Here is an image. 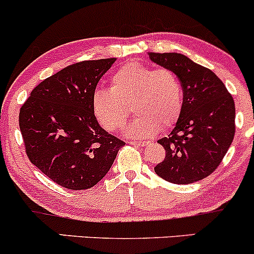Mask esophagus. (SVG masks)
<instances>
[{
	"mask_svg": "<svg viewBox=\"0 0 254 254\" xmlns=\"http://www.w3.org/2000/svg\"><path fill=\"white\" fill-rule=\"evenodd\" d=\"M130 143L133 144V146H137V147H143L146 144H148V141H130Z\"/></svg>",
	"mask_w": 254,
	"mask_h": 254,
	"instance_id": "1",
	"label": "esophagus"
}]
</instances>
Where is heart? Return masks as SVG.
I'll return each mask as SVG.
<instances>
[{"label":"heart","instance_id":"obj_1","mask_svg":"<svg viewBox=\"0 0 254 254\" xmlns=\"http://www.w3.org/2000/svg\"><path fill=\"white\" fill-rule=\"evenodd\" d=\"M131 104L136 118L127 127V135L149 137L178 121L183 108L182 84L170 68L132 61L114 72L111 88L97 89L91 99L94 116L110 132L124 127L129 117L127 105Z\"/></svg>","mask_w":254,"mask_h":254}]
</instances>
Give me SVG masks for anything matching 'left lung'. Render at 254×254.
<instances>
[{"label":"left lung","mask_w":254,"mask_h":254,"mask_svg":"<svg viewBox=\"0 0 254 254\" xmlns=\"http://www.w3.org/2000/svg\"><path fill=\"white\" fill-rule=\"evenodd\" d=\"M149 59L170 68L183 89V108L175 129L158 141L165 159L155 174L175 185L210 176L219 166L235 135L233 96L210 68L178 53H148Z\"/></svg>","instance_id":"8db88e82"}]
</instances>
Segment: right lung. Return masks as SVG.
Segmentation results:
<instances>
[{"label": "right lung", "mask_w": 254, "mask_h": 254, "mask_svg": "<svg viewBox=\"0 0 254 254\" xmlns=\"http://www.w3.org/2000/svg\"><path fill=\"white\" fill-rule=\"evenodd\" d=\"M114 58L85 60L46 78L21 106L27 158L53 182L84 190L105 177L124 142L97 123L91 99Z\"/></svg>", "instance_id": "obj_1"}]
</instances>
